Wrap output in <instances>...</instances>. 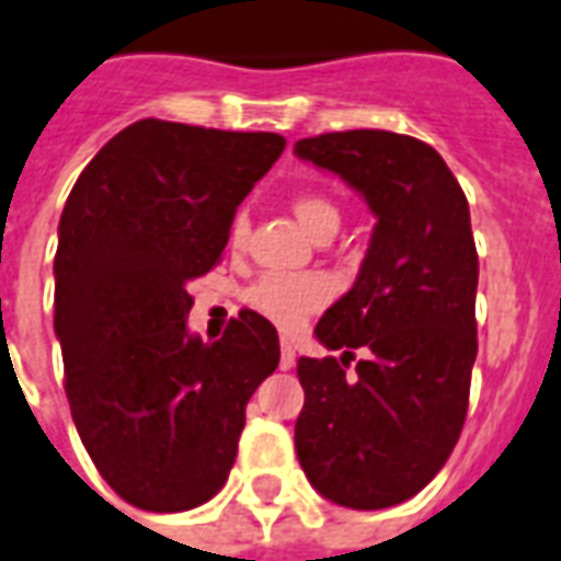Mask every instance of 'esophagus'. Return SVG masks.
I'll use <instances>...</instances> for the list:
<instances>
[{
	"label": "esophagus",
	"instance_id": "obj_1",
	"mask_svg": "<svg viewBox=\"0 0 561 561\" xmlns=\"http://www.w3.org/2000/svg\"><path fill=\"white\" fill-rule=\"evenodd\" d=\"M294 363H297V354H294L291 342H282V354H279V368L282 371H288V368H294Z\"/></svg>",
	"mask_w": 561,
	"mask_h": 561
}]
</instances>
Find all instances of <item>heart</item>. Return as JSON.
<instances>
[{"instance_id": "1", "label": "heart", "mask_w": 561, "mask_h": 561, "mask_svg": "<svg viewBox=\"0 0 561 561\" xmlns=\"http://www.w3.org/2000/svg\"><path fill=\"white\" fill-rule=\"evenodd\" d=\"M294 214L302 222V228L318 238L323 231H335L342 226V210L335 202L318 193H306L294 202ZM247 217L238 214L228 228V243L243 247L247 240ZM333 300V282L321 273H267L261 276L247 294V302L270 323H276L285 333L300 330L312 314H318Z\"/></svg>"}]
</instances>
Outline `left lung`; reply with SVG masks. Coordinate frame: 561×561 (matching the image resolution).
Wrapping results in <instances>:
<instances>
[{
	"label": "left lung",
	"mask_w": 561,
	"mask_h": 561,
	"mask_svg": "<svg viewBox=\"0 0 561 561\" xmlns=\"http://www.w3.org/2000/svg\"><path fill=\"white\" fill-rule=\"evenodd\" d=\"M294 153L344 178L377 217L354 288L314 327L344 356L297 363L306 404L294 446L327 500L389 508L443 470L470 408L479 354L470 205L443 157L413 136L321 133Z\"/></svg>",
	"instance_id": "obj_1"
}]
</instances>
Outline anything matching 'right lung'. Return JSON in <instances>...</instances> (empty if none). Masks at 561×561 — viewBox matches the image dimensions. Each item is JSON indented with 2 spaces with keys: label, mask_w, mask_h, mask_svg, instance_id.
I'll return each instance as SVG.
<instances>
[{
  "label": "right lung",
  "mask_w": 561,
  "mask_h": 561,
  "mask_svg": "<svg viewBox=\"0 0 561 561\" xmlns=\"http://www.w3.org/2000/svg\"><path fill=\"white\" fill-rule=\"evenodd\" d=\"M285 151L279 133L124 127L70 190L56 249V335L85 451L145 512H186L226 484L252 392L279 365L252 309L219 342L186 333L190 279L217 267L234 210Z\"/></svg>",
  "instance_id": "obj_1"
}]
</instances>
